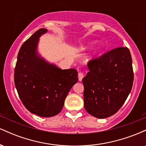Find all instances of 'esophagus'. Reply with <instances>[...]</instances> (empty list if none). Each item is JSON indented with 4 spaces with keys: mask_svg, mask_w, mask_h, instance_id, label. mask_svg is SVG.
Returning a JSON list of instances; mask_svg holds the SVG:
<instances>
[{
    "mask_svg": "<svg viewBox=\"0 0 146 146\" xmlns=\"http://www.w3.org/2000/svg\"><path fill=\"white\" fill-rule=\"evenodd\" d=\"M83 78H84V74L82 73H81V72H80V73H78L79 81H82V80Z\"/></svg>",
    "mask_w": 146,
    "mask_h": 146,
    "instance_id": "1",
    "label": "esophagus"
}]
</instances>
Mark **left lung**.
<instances>
[{"label": "left lung", "instance_id": "8db88e82", "mask_svg": "<svg viewBox=\"0 0 146 146\" xmlns=\"http://www.w3.org/2000/svg\"><path fill=\"white\" fill-rule=\"evenodd\" d=\"M82 79L87 113L98 119L112 116L120 109L131 91L134 74L130 52L119 47L88 64Z\"/></svg>", "mask_w": 146, "mask_h": 146}]
</instances>
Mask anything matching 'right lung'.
Segmentation results:
<instances>
[{"instance_id":"right-lung-1","label":"right lung","mask_w":146,"mask_h":146,"mask_svg":"<svg viewBox=\"0 0 146 146\" xmlns=\"http://www.w3.org/2000/svg\"><path fill=\"white\" fill-rule=\"evenodd\" d=\"M48 31H36L21 46L14 71V82L25 108L40 117L58 115L68 92L78 81L75 68L61 69L38 52L40 37Z\"/></svg>"}]
</instances>
